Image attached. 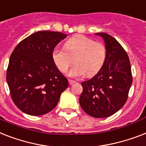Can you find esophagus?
Segmentation results:
<instances>
[{"instance_id":"esophagus-1","label":"esophagus","mask_w":146,"mask_h":146,"mask_svg":"<svg viewBox=\"0 0 146 146\" xmlns=\"http://www.w3.org/2000/svg\"><path fill=\"white\" fill-rule=\"evenodd\" d=\"M68 83H69L70 85H72L74 83V80H68Z\"/></svg>"}]
</instances>
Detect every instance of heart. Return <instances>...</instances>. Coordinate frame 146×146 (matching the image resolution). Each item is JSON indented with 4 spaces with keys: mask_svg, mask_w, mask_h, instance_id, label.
I'll use <instances>...</instances> for the list:
<instances>
[{
    "mask_svg": "<svg viewBox=\"0 0 146 146\" xmlns=\"http://www.w3.org/2000/svg\"><path fill=\"white\" fill-rule=\"evenodd\" d=\"M65 47H56L52 57L57 68L66 73L74 62L76 65L69 72V76L78 78L84 75L93 76L103 66L106 59V45L84 35H75L66 42Z\"/></svg>",
    "mask_w": 146,
    "mask_h": 146,
    "instance_id": "b5f03b06",
    "label": "heart"
}]
</instances>
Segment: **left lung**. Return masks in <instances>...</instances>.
<instances>
[{"instance_id":"obj_1","label":"left lung","mask_w":146,"mask_h":146,"mask_svg":"<svg viewBox=\"0 0 146 146\" xmlns=\"http://www.w3.org/2000/svg\"><path fill=\"white\" fill-rule=\"evenodd\" d=\"M105 41L107 54L102 68L91 79L81 83L80 107L92 117H109L127 100L132 72L127 54L119 42L106 33H96Z\"/></svg>"}]
</instances>
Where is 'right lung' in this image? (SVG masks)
I'll use <instances>...</instances> for the list:
<instances>
[{
	"label": "right lung",
	"instance_id": "right-lung-1",
	"mask_svg": "<svg viewBox=\"0 0 146 146\" xmlns=\"http://www.w3.org/2000/svg\"><path fill=\"white\" fill-rule=\"evenodd\" d=\"M66 37L58 31H38L13 51L7 81L13 101L23 112L34 116L50 112L68 87L52 57L56 46Z\"/></svg>",
	"mask_w": 146,
	"mask_h": 146
}]
</instances>
